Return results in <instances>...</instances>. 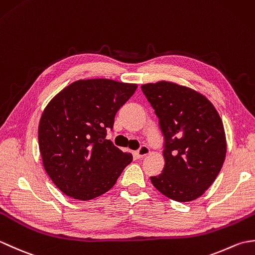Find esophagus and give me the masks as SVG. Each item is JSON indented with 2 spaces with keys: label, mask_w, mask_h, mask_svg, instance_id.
Segmentation results:
<instances>
[{
  "label": "esophagus",
  "mask_w": 255,
  "mask_h": 255,
  "mask_svg": "<svg viewBox=\"0 0 255 255\" xmlns=\"http://www.w3.org/2000/svg\"><path fill=\"white\" fill-rule=\"evenodd\" d=\"M149 152H150V150H149L147 145H141V147H140L136 151V156L138 159H141V158H143V156L147 155Z\"/></svg>",
  "instance_id": "1"
}]
</instances>
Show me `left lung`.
<instances>
[{
  "instance_id": "left-lung-1",
  "label": "left lung",
  "mask_w": 255,
  "mask_h": 255,
  "mask_svg": "<svg viewBox=\"0 0 255 255\" xmlns=\"http://www.w3.org/2000/svg\"><path fill=\"white\" fill-rule=\"evenodd\" d=\"M163 134L165 164L153 186L176 202L205 193L223 167L226 136L214 105L198 92L166 81L141 85Z\"/></svg>"
}]
</instances>
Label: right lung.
I'll return each mask as SVG.
<instances>
[{
    "label": "right lung",
    "mask_w": 255,
    "mask_h": 255,
    "mask_svg": "<svg viewBox=\"0 0 255 255\" xmlns=\"http://www.w3.org/2000/svg\"><path fill=\"white\" fill-rule=\"evenodd\" d=\"M137 84L80 80L62 90L42 113L38 142L45 170L67 196L89 200L115 185L132 161L111 140L115 115Z\"/></svg>",
    "instance_id": "1"
}]
</instances>
